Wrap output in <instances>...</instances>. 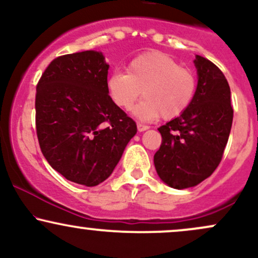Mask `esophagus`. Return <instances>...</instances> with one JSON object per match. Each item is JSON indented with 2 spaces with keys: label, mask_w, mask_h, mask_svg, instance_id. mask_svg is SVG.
<instances>
[{
  "label": "esophagus",
  "mask_w": 258,
  "mask_h": 258,
  "mask_svg": "<svg viewBox=\"0 0 258 258\" xmlns=\"http://www.w3.org/2000/svg\"><path fill=\"white\" fill-rule=\"evenodd\" d=\"M137 128H138V131L139 132H144V131H147L148 128H149V126H147V125H143V123H137Z\"/></svg>",
  "instance_id": "34e87169"
}]
</instances>
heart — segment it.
Segmentation results:
<instances>
[{
  "instance_id": "heart-1",
  "label": "heart",
  "mask_w": 258,
  "mask_h": 258,
  "mask_svg": "<svg viewBox=\"0 0 258 258\" xmlns=\"http://www.w3.org/2000/svg\"><path fill=\"white\" fill-rule=\"evenodd\" d=\"M106 90L115 105L130 110L137 99L144 100L135 109L144 121L173 120L190 108L197 93V79L172 57L162 52H147L133 58L127 74L114 72L106 80Z\"/></svg>"
}]
</instances>
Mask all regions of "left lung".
<instances>
[{
	"label": "left lung",
	"mask_w": 258,
	"mask_h": 258,
	"mask_svg": "<svg viewBox=\"0 0 258 258\" xmlns=\"http://www.w3.org/2000/svg\"><path fill=\"white\" fill-rule=\"evenodd\" d=\"M198 86L190 108L159 127L162 142L154 165L171 188L198 185L220 165L233 122L230 88L223 73L209 59L197 55Z\"/></svg>",
	"instance_id": "left-lung-1"
}]
</instances>
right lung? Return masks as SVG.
Here are the masks:
<instances>
[{
    "label": "right lung",
    "mask_w": 258,
    "mask_h": 258,
    "mask_svg": "<svg viewBox=\"0 0 258 258\" xmlns=\"http://www.w3.org/2000/svg\"><path fill=\"white\" fill-rule=\"evenodd\" d=\"M109 65L97 51L53 59L36 86V133L48 164L65 178L98 185L112 173L137 125L106 90Z\"/></svg>",
    "instance_id": "add662e5"
}]
</instances>
